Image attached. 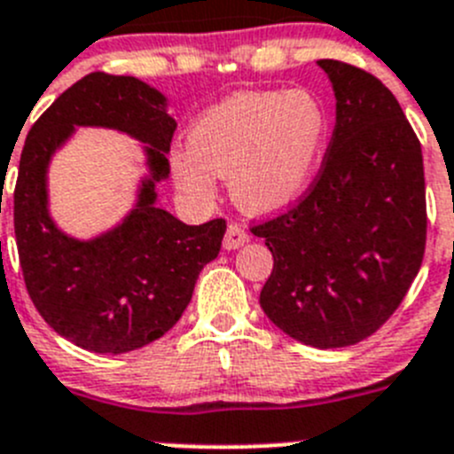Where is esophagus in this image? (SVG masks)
Listing matches in <instances>:
<instances>
[{"label":"esophagus","mask_w":454,"mask_h":454,"mask_svg":"<svg viewBox=\"0 0 454 454\" xmlns=\"http://www.w3.org/2000/svg\"><path fill=\"white\" fill-rule=\"evenodd\" d=\"M248 242V232L244 231L239 223H228L226 228V235H223V248H237L242 247V244Z\"/></svg>","instance_id":"1"}]
</instances>
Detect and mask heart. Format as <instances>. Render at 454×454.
<instances>
[{"label": "heart", "mask_w": 454, "mask_h": 454, "mask_svg": "<svg viewBox=\"0 0 454 454\" xmlns=\"http://www.w3.org/2000/svg\"><path fill=\"white\" fill-rule=\"evenodd\" d=\"M328 137V108L309 90L237 92L192 124L187 151L174 153L171 167L194 201L212 199L222 176L242 210L276 212L312 185Z\"/></svg>", "instance_id": "heart-1"}]
</instances>
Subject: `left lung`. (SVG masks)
<instances>
[{
	"label": "left lung",
	"mask_w": 454,
	"mask_h": 454,
	"mask_svg": "<svg viewBox=\"0 0 454 454\" xmlns=\"http://www.w3.org/2000/svg\"><path fill=\"white\" fill-rule=\"evenodd\" d=\"M333 81L337 124L303 199L251 228L273 271L260 305L278 328L314 348L353 346L398 309L426 253L423 153L380 79L341 60Z\"/></svg>",
	"instance_id": "obj_1"
}]
</instances>
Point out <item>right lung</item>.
<instances>
[{
  "mask_svg": "<svg viewBox=\"0 0 454 454\" xmlns=\"http://www.w3.org/2000/svg\"><path fill=\"white\" fill-rule=\"evenodd\" d=\"M165 106L158 90L133 76L92 72L65 90L24 140L13 192L24 285L40 317L92 353H129L174 328L199 273L222 248L223 219L187 226L156 206L176 130ZM74 125H106L146 141L152 169L129 217L90 243L60 233L46 212L48 160Z\"/></svg>",
  "mask_w": 454,
  "mask_h": 454,
  "instance_id": "right-lung-1",
  "label": "right lung"
}]
</instances>
